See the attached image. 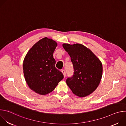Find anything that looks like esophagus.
Instances as JSON below:
<instances>
[{
	"label": "esophagus",
	"mask_w": 126,
	"mask_h": 126,
	"mask_svg": "<svg viewBox=\"0 0 126 126\" xmlns=\"http://www.w3.org/2000/svg\"><path fill=\"white\" fill-rule=\"evenodd\" d=\"M62 73H63V75H64V77H66V71L65 70H62Z\"/></svg>",
	"instance_id": "34e87169"
}]
</instances>
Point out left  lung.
<instances>
[{"label": "left lung", "mask_w": 126, "mask_h": 126, "mask_svg": "<svg viewBox=\"0 0 126 126\" xmlns=\"http://www.w3.org/2000/svg\"><path fill=\"white\" fill-rule=\"evenodd\" d=\"M71 57L74 73L66 83L76 95L83 97L94 92L101 81L103 67L100 60L90 49L80 44H63Z\"/></svg>", "instance_id": "obj_1"}]
</instances>
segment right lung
Wrapping results in <instances>:
<instances>
[{"label": "right lung", "mask_w": 126, "mask_h": 126, "mask_svg": "<svg viewBox=\"0 0 126 126\" xmlns=\"http://www.w3.org/2000/svg\"><path fill=\"white\" fill-rule=\"evenodd\" d=\"M57 43L46 37L35 44L26 54L23 64L25 81L35 92L46 95L51 92L64 76L55 67L53 54Z\"/></svg>", "instance_id": "right-lung-1"}]
</instances>
